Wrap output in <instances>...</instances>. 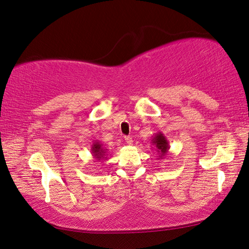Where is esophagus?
<instances>
[{
  "mask_svg": "<svg viewBox=\"0 0 249 249\" xmlns=\"http://www.w3.org/2000/svg\"><path fill=\"white\" fill-rule=\"evenodd\" d=\"M125 141H126V143H127V144H133V142H134V141H133V138H131V137H129V136H127V137H125Z\"/></svg>",
  "mask_w": 249,
  "mask_h": 249,
  "instance_id": "esophagus-1",
  "label": "esophagus"
}]
</instances>
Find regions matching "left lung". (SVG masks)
I'll return each instance as SVG.
<instances>
[{"label":"left lung","mask_w":249,"mask_h":249,"mask_svg":"<svg viewBox=\"0 0 249 249\" xmlns=\"http://www.w3.org/2000/svg\"><path fill=\"white\" fill-rule=\"evenodd\" d=\"M151 142L154 145L155 151L159 153V159H163L165 155L167 154L168 150H169V144H168V140L165 137L163 133H159L154 134L152 140Z\"/></svg>","instance_id":"8db88e82"}]
</instances>
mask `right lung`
Returning a JSON list of instances; mask_svg holds the SVG:
<instances>
[{
    "instance_id": "obj_1",
    "label": "right lung",
    "mask_w": 249,
    "mask_h": 249,
    "mask_svg": "<svg viewBox=\"0 0 249 249\" xmlns=\"http://www.w3.org/2000/svg\"><path fill=\"white\" fill-rule=\"evenodd\" d=\"M91 154L92 158H94L97 162H101V160H107L106 158V153H107V149L104 148V145L98 140H95L91 144Z\"/></svg>"
}]
</instances>
